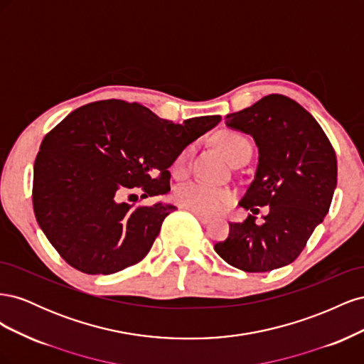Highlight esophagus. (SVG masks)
Returning a JSON list of instances; mask_svg holds the SVG:
<instances>
[{
    "label": "esophagus",
    "instance_id": "34e87169",
    "mask_svg": "<svg viewBox=\"0 0 364 364\" xmlns=\"http://www.w3.org/2000/svg\"><path fill=\"white\" fill-rule=\"evenodd\" d=\"M193 214H194L197 218H199V222L203 223V225L211 222V217H208V215H205V214H200V213H193Z\"/></svg>",
    "mask_w": 364,
    "mask_h": 364
}]
</instances>
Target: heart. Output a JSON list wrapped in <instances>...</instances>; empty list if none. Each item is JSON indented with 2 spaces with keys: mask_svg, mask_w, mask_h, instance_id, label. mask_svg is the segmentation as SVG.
I'll return each mask as SVG.
<instances>
[{
  "mask_svg": "<svg viewBox=\"0 0 364 364\" xmlns=\"http://www.w3.org/2000/svg\"><path fill=\"white\" fill-rule=\"evenodd\" d=\"M215 144L222 150L225 155L232 161L237 155H240L245 149L250 147L245 136H241L237 132L223 130L215 136ZM191 155V147H186L181 155L174 161V173L178 176H183L188 170V162ZM176 202L181 206L190 209L193 213H200L205 215H214L222 213L234 200V194L230 190L217 186L208 182H191L179 186L176 190Z\"/></svg>",
  "mask_w": 364,
  "mask_h": 364,
  "instance_id": "heart-1",
  "label": "heart"
}]
</instances>
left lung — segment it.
I'll list each match as a JSON object with an SVG mask.
<instances>
[{
	"label": "left lung",
	"instance_id": "obj_1",
	"mask_svg": "<svg viewBox=\"0 0 364 364\" xmlns=\"http://www.w3.org/2000/svg\"><path fill=\"white\" fill-rule=\"evenodd\" d=\"M226 126L252 135L259 158L255 179L240 202L252 214L229 223L228 238L214 249L230 266L249 273L287 266L301 255L331 206L336 151L314 117L281 94L226 115ZM259 205L269 208L257 224Z\"/></svg>",
	"mask_w": 364,
	"mask_h": 364
}]
</instances>
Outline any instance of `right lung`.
Listing matches in <instances>:
<instances>
[{
    "mask_svg": "<svg viewBox=\"0 0 364 364\" xmlns=\"http://www.w3.org/2000/svg\"><path fill=\"white\" fill-rule=\"evenodd\" d=\"M222 117L182 124L123 100L85 105L43 138L33 173V209L43 234L71 267L111 274L150 252L176 206L126 203L170 191L168 168ZM136 202V200H135Z\"/></svg>",
    "mask_w": 364,
    "mask_h": 364,
    "instance_id": "right-lung-1",
    "label": "right lung"
}]
</instances>
